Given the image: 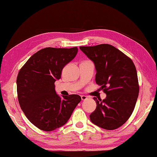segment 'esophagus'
<instances>
[{
	"instance_id": "1",
	"label": "esophagus",
	"mask_w": 157,
	"mask_h": 157,
	"mask_svg": "<svg viewBox=\"0 0 157 157\" xmlns=\"http://www.w3.org/2000/svg\"><path fill=\"white\" fill-rule=\"evenodd\" d=\"M81 98H82V100H86L87 99V96L82 95H81Z\"/></svg>"
}]
</instances>
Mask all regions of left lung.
Here are the masks:
<instances>
[{
	"instance_id": "8db88e82",
	"label": "left lung",
	"mask_w": 157,
	"mask_h": 157,
	"mask_svg": "<svg viewBox=\"0 0 157 157\" xmlns=\"http://www.w3.org/2000/svg\"><path fill=\"white\" fill-rule=\"evenodd\" d=\"M94 62L95 82L107 96L104 100L94 97L96 109L90 120L101 128L116 129L132 115L139 93L136 69L132 60L109 44L79 47Z\"/></svg>"
}]
</instances>
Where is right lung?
Wrapping results in <instances>:
<instances>
[{"label":"right lung","instance_id":"obj_1","mask_svg":"<svg viewBox=\"0 0 157 157\" xmlns=\"http://www.w3.org/2000/svg\"><path fill=\"white\" fill-rule=\"evenodd\" d=\"M78 51L77 47L41 49L30 57L18 74L20 107L31 123L43 131H52L65 124L81 101L75 94L61 98L55 86L62 69Z\"/></svg>","mask_w":157,"mask_h":157}]
</instances>
